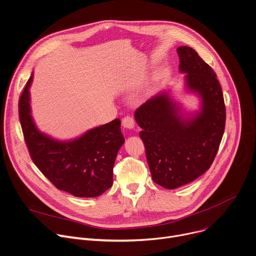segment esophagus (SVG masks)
<instances>
[{"instance_id": "1", "label": "esophagus", "mask_w": 256, "mask_h": 256, "mask_svg": "<svg viewBox=\"0 0 256 256\" xmlns=\"http://www.w3.org/2000/svg\"><path fill=\"white\" fill-rule=\"evenodd\" d=\"M122 126L126 128H128V130L134 128V118H130V116H126V118H124L122 120Z\"/></svg>"}]
</instances>
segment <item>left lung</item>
Here are the masks:
<instances>
[{
  "label": "left lung",
  "instance_id": "8db88e82",
  "mask_svg": "<svg viewBox=\"0 0 256 256\" xmlns=\"http://www.w3.org/2000/svg\"><path fill=\"white\" fill-rule=\"evenodd\" d=\"M184 90L199 99L197 110L186 111L166 88L134 112L153 180L166 189L189 184L209 170L226 124V107L216 74L187 46L176 49Z\"/></svg>",
  "mask_w": 256,
  "mask_h": 256
}]
</instances>
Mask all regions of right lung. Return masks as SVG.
<instances>
[{"instance_id": "1", "label": "right lung", "mask_w": 256, "mask_h": 256, "mask_svg": "<svg viewBox=\"0 0 256 256\" xmlns=\"http://www.w3.org/2000/svg\"><path fill=\"white\" fill-rule=\"evenodd\" d=\"M32 74L19 100V118L34 164L59 190L76 197H98L113 184V166L124 138L120 120L90 128L69 140L42 132L32 113Z\"/></svg>"}]
</instances>
